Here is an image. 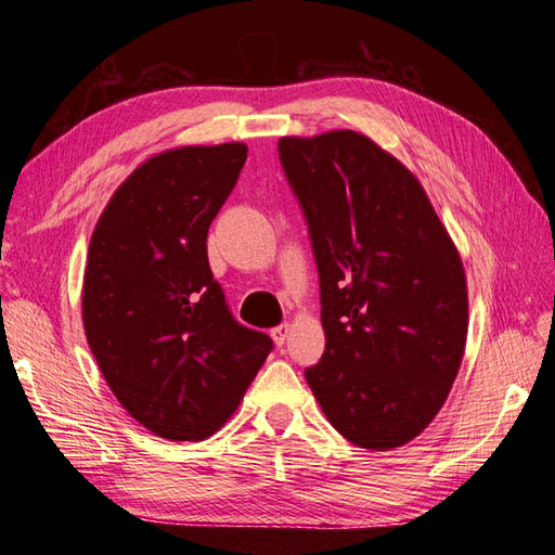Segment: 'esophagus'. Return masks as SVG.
<instances>
[{
	"instance_id": "1",
	"label": "esophagus",
	"mask_w": 555,
	"mask_h": 555,
	"mask_svg": "<svg viewBox=\"0 0 555 555\" xmlns=\"http://www.w3.org/2000/svg\"><path fill=\"white\" fill-rule=\"evenodd\" d=\"M289 331H292V326H289V324H280V326H275V328L271 331V335H273V340H275V345H278V347H282L284 343H287V338H289Z\"/></svg>"
}]
</instances>
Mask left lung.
Segmentation results:
<instances>
[{
	"label": "left lung",
	"instance_id": "obj_1",
	"mask_svg": "<svg viewBox=\"0 0 555 555\" xmlns=\"http://www.w3.org/2000/svg\"><path fill=\"white\" fill-rule=\"evenodd\" d=\"M304 208L326 349L306 379L331 426L361 449L408 444L440 412L467 338L456 245L405 164L359 131L282 137Z\"/></svg>",
	"mask_w": 555,
	"mask_h": 555
}]
</instances>
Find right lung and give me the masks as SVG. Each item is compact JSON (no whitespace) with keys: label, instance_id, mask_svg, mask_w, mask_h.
<instances>
[{"label":"right lung","instance_id":"right-lung-1","mask_svg":"<svg viewBox=\"0 0 555 555\" xmlns=\"http://www.w3.org/2000/svg\"><path fill=\"white\" fill-rule=\"evenodd\" d=\"M245 143L143 162L92 231L82 326L120 405L159 438L204 440L236 412L273 340L238 324L208 263V229Z\"/></svg>","mask_w":555,"mask_h":555}]
</instances>
